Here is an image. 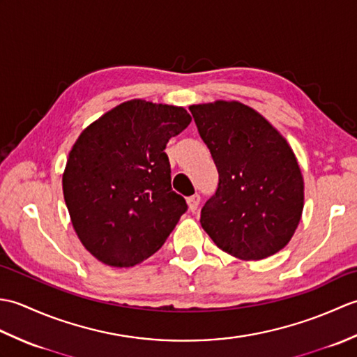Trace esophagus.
<instances>
[{
  "instance_id": "34e87169",
  "label": "esophagus",
  "mask_w": 357,
  "mask_h": 357,
  "mask_svg": "<svg viewBox=\"0 0 357 357\" xmlns=\"http://www.w3.org/2000/svg\"><path fill=\"white\" fill-rule=\"evenodd\" d=\"M187 202H188V208H190L192 211H196L198 210V207H199V202H201V196L196 193V195H193V196H190V198L187 199Z\"/></svg>"
}]
</instances>
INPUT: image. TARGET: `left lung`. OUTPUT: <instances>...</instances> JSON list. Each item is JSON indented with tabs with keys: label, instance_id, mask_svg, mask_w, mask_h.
Returning <instances> with one entry per match:
<instances>
[{
	"label": "left lung",
	"instance_id": "1",
	"mask_svg": "<svg viewBox=\"0 0 357 357\" xmlns=\"http://www.w3.org/2000/svg\"><path fill=\"white\" fill-rule=\"evenodd\" d=\"M219 173L201 225L231 256L259 261L282 250L304 208V178L285 138L238 101L190 107Z\"/></svg>",
	"mask_w": 357,
	"mask_h": 357
}]
</instances>
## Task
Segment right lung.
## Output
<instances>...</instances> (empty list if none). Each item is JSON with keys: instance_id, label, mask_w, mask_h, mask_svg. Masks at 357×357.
Returning a JSON list of instances; mask_svg holds the SVG:
<instances>
[{"instance_id": "right-lung-1", "label": "right lung", "mask_w": 357, "mask_h": 357, "mask_svg": "<svg viewBox=\"0 0 357 357\" xmlns=\"http://www.w3.org/2000/svg\"><path fill=\"white\" fill-rule=\"evenodd\" d=\"M183 107L132 100L82 130L63 192L79 241L98 261L133 267L162 247L185 213L165 146L190 124Z\"/></svg>"}]
</instances>
